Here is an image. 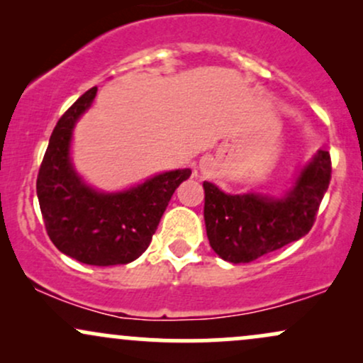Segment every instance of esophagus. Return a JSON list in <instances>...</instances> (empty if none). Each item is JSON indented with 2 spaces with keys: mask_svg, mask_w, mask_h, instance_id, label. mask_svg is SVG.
<instances>
[{
  "mask_svg": "<svg viewBox=\"0 0 363 363\" xmlns=\"http://www.w3.org/2000/svg\"><path fill=\"white\" fill-rule=\"evenodd\" d=\"M210 169H211V160L208 157H205V158H201V160H199V170H201L203 174H208L210 172Z\"/></svg>",
  "mask_w": 363,
  "mask_h": 363,
  "instance_id": "esophagus-1",
  "label": "esophagus"
}]
</instances>
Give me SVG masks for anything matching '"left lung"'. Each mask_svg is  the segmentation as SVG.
Here are the masks:
<instances>
[{
  "mask_svg": "<svg viewBox=\"0 0 363 363\" xmlns=\"http://www.w3.org/2000/svg\"><path fill=\"white\" fill-rule=\"evenodd\" d=\"M331 181V157L318 150L281 196L227 194L213 182L205 189V225L211 249L223 261L251 262L309 234Z\"/></svg>",
  "mask_w": 363,
  "mask_h": 363,
  "instance_id": "1",
  "label": "left lung"
}]
</instances>
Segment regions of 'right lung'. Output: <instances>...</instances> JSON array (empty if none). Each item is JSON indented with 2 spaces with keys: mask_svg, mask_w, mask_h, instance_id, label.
I'll list each match as a JSON object with an SVG mask.
<instances>
[{
  "mask_svg": "<svg viewBox=\"0 0 363 363\" xmlns=\"http://www.w3.org/2000/svg\"><path fill=\"white\" fill-rule=\"evenodd\" d=\"M97 86L82 95L54 128L37 177V198L49 239L66 256L91 266L128 264L147 251L174 191L191 169L157 174L106 193L83 181L72 160L73 129Z\"/></svg>",
  "mask_w": 363,
  "mask_h": 363,
  "instance_id": "right-lung-1",
  "label": "right lung"
}]
</instances>
